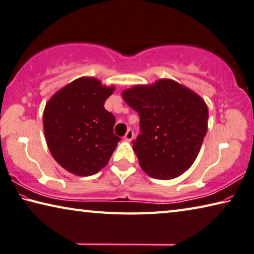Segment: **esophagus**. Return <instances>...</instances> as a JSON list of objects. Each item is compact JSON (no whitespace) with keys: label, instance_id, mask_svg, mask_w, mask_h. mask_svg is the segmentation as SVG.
<instances>
[{"label":"esophagus","instance_id":"1","mask_svg":"<svg viewBox=\"0 0 254 254\" xmlns=\"http://www.w3.org/2000/svg\"><path fill=\"white\" fill-rule=\"evenodd\" d=\"M132 138H134V131H132V129H128L124 136V139L127 140V142H130Z\"/></svg>","mask_w":254,"mask_h":254}]
</instances>
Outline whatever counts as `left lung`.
Instances as JSON below:
<instances>
[{"label": "left lung", "mask_w": 254, "mask_h": 254, "mask_svg": "<svg viewBox=\"0 0 254 254\" xmlns=\"http://www.w3.org/2000/svg\"><path fill=\"white\" fill-rule=\"evenodd\" d=\"M123 98L139 115L140 134L132 149L142 169L160 180L181 176L196 160L206 136L205 101L172 80L134 86L124 91Z\"/></svg>", "instance_id": "8db88e82"}]
</instances>
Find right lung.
<instances>
[{
	"instance_id": "right-lung-1",
	"label": "right lung",
	"mask_w": 254,
	"mask_h": 254,
	"mask_svg": "<svg viewBox=\"0 0 254 254\" xmlns=\"http://www.w3.org/2000/svg\"><path fill=\"white\" fill-rule=\"evenodd\" d=\"M114 86L81 77L58 91L46 105L44 131L58 164L76 176H92L105 168L117 147L115 116L105 109Z\"/></svg>"
}]
</instances>
